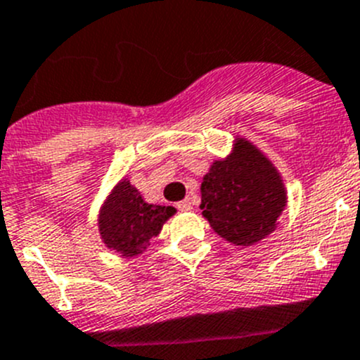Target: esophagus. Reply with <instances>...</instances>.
Returning a JSON list of instances; mask_svg holds the SVG:
<instances>
[{"label":"esophagus","mask_w":360,"mask_h":360,"mask_svg":"<svg viewBox=\"0 0 360 360\" xmlns=\"http://www.w3.org/2000/svg\"><path fill=\"white\" fill-rule=\"evenodd\" d=\"M176 207H178V210H182V212L193 210V200H191V198H186V200L180 201V203H178Z\"/></svg>","instance_id":"1"}]
</instances>
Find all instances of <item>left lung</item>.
Here are the masks:
<instances>
[{"label": "left lung", "instance_id": "obj_1", "mask_svg": "<svg viewBox=\"0 0 360 360\" xmlns=\"http://www.w3.org/2000/svg\"><path fill=\"white\" fill-rule=\"evenodd\" d=\"M286 205L288 193L279 169L242 136H235L231 152L214 160L201 182L203 217L233 245H255L274 233Z\"/></svg>", "mask_w": 360, "mask_h": 360}]
</instances>
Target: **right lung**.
<instances>
[{"label": "right lung", "instance_id": "obj_1", "mask_svg": "<svg viewBox=\"0 0 360 360\" xmlns=\"http://www.w3.org/2000/svg\"><path fill=\"white\" fill-rule=\"evenodd\" d=\"M176 214L173 207L153 205L129 178H122L105 196L97 217L102 244L123 258L143 255L164 222Z\"/></svg>", "mask_w": 360, "mask_h": 360}]
</instances>
